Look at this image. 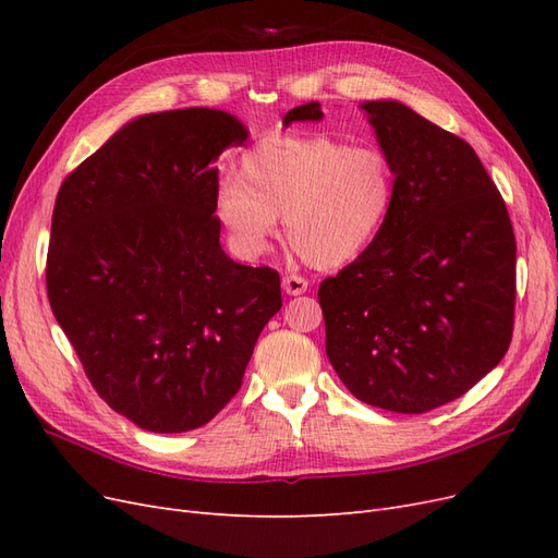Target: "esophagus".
Returning a JSON list of instances; mask_svg holds the SVG:
<instances>
[{
	"mask_svg": "<svg viewBox=\"0 0 558 558\" xmlns=\"http://www.w3.org/2000/svg\"><path fill=\"white\" fill-rule=\"evenodd\" d=\"M281 286H283L286 295H302L307 291V279H302L298 275H286L281 279Z\"/></svg>",
	"mask_w": 558,
	"mask_h": 558,
	"instance_id": "1",
	"label": "esophagus"
}]
</instances>
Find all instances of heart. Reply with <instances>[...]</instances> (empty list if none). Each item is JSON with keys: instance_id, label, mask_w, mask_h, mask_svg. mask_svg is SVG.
Segmentation results:
<instances>
[{"instance_id": "obj_1", "label": "heart", "mask_w": 558, "mask_h": 558, "mask_svg": "<svg viewBox=\"0 0 558 558\" xmlns=\"http://www.w3.org/2000/svg\"><path fill=\"white\" fill-rule=\"evenodd\" d=\"M396 205L393 165L377 146L328 134H272L246 148L240 174L221 177L214 211L246 258L277 234L318 269L342 267L373 246Z\"/></svg>"}]
</instances>
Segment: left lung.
<instances>
[{"label":"left lung","instance_id":"1","mask_svg":"<svg viewBox=\"0 0 558 558\" xmlns=\"http://www.w3.org/2000/svg\"><path fill=\"white\" fill-rule=\"evenodd\" d=\"M361 109L393 165L396 205L373 246L318 286L326 353L359 400L424 414L470 391L510 347L514 232L468 142L398 99ZM320 118L307 102L283 128Z\"/></svg>","mask_w":558,"mask_h":558}]
</instances>
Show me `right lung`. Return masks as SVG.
I'll return each instance as SVG.
<instances>
[{
  "label": "right lung",
  "instance_id": "right-lung-1",
  "mask_svg": "<svg viewBox=\"0 0 558 558\" xmlns=\"http://www.w3.org/2000/svg\"><path fill=\"white\" fill-rule=\"evenodd\" d=\"M246 140L221 109L144 113L60 185L50 310L95 391L144 430L211 421L281 310L279 275L234 263L214 216L216 160Z\"/></svg>",
  "mask_w": 558,
  "mask_h": 558
}]
</instances>
